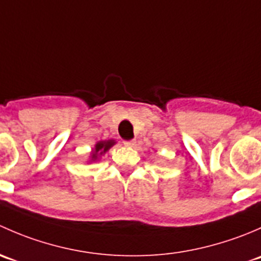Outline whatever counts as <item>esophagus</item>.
Segmentation results:
<instances>
[{
	"mask_svg": "<svg viewBox=\"0 0 261 261\" xmlns=\"http://www.w3.org/2000/svg\"><path fill=\"white\" fill-rule=\"evenodd\" d=\"M123 144H125V146L133 147L134 145H135V140H125L123 141Z\"/></svg>",
	"mask_w": 261,
	"mask_h": 261,
	"instance_id": "obj_1",
	"label": "esophagus"
}]
</instances>
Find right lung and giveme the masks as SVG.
<instances>
[{
    "label": "right lung",
    "mask_w": 261,
    "mask_h": 261,
    "mask_svg": "<svg viewBox=\"0 0 261 261\" xmlns=\"http://www.w3.org/2000/svg\"><path fill=\"white\" fill-rule=\"evenodd\" d=\"M115 144L114 140H109V141H99V143L96 144V149H94V152L92 154V160L98 159L99 155L105 154L107 150L110 149L112 145Z\"/></svg>",
    "instance_id": "add662e5"
}]
</instances>
